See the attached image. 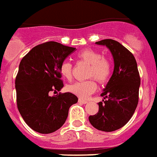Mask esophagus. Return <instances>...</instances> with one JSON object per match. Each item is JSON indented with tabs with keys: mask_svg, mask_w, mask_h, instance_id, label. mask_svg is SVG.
I'll list each match as a JSON object with an SVG mask.
<instances>
[{
	"mask_svg": "<svg viewBox=\"0 0 157 157\" xmlns=\"http://www.w3.org/2000/svg\"><path fill=\"white\" fill-rule=\"evenodd\" d=\"M78 102H79V103H82V104H86V103L88 102V101H86V100H84V99H81V98H79V99H78Z\"/></svg>",
	"mask_w": 157,
	"mask_h": 157,
	"instance_id": "obj_1",
	"label": "esophagus"
}]
</instances>
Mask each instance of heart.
I'll return each instance as SVG.
<instances>
[{"label":"heart","mask_w":157,"mask_h":157,"mask_svg":"<svg viewBox=\"0 0 157 157\" xmlns=\"http://www.w3.org/2000/svg\"><path fill=\"white\" fill-rule=\"evenodd\" d=\"M78 59L90 65L88 69V78H94L100 83L108 82L112 73V65L108 59L103 57L100 52L92 49H86L78 54ZM59 71L62 77L67 80H71L73 77V66L69 61H63L61 63ZM67 89L69 93L87 98L97 89V83L94 79L83 82H76L69 85Z\"/></svg>","instance_id":"heart-1"}]
</instances>
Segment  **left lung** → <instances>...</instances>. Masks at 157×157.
Here are the masks:
<instances>
[{
	"label": "left lung",
	"instance_id": "obj_1",
	"mask_svg": "<svg viewBox=\"0 0 157 157\" xmlns=\"http://www.w3.org/2000/svg\"><path fill=\"white\" fill-rule=\"evenodd\" d=\"M96 44L110 50L114 69L101 94L105 100L98 102V113L88 120L98 130L113 132L127 124L136 110L141 78L135 57L119 42L107 39Z\"/></svg>",
	"mask_w": 157,
	"mask_h": 157
}]
</instances>
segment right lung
Wrapping results in <instances>:
<instances>
[{"mask_svg": "<svg viewBox=\"0 0 157 157\" xmlns=\"http://www.w3.org/2000/svg\"><path fill=\"white\" fill-rule=\"evenodd\" d=\"M75 48L49 41L34 47L21 59L16 78L17 108L29 128L49 134L62 127L69 109L78 102L71 93L49 96L63 87L61 63Z\"/></svg>", "mask_w": 157, "mask_h": 157, "instance_id": "obj_1", "label": "right lung"}]
</instances>
